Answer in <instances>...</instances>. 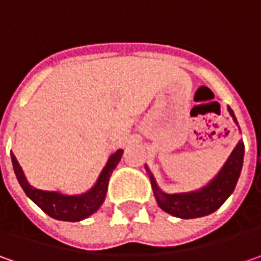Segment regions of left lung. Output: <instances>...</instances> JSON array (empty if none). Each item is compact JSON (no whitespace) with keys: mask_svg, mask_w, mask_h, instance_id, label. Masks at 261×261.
<instances>
[{"mask_svg":"<svg viewBox=\"0 0 261 261\" xmlns=\"http://www.w3.org/2000/svg\"><path fill=\"white\" fill-rule=\"evenodd\" d=\"M229 109V114L235 119L232 109ZM237 121V119H235ZM244 159V143L240 142L237 147L231 153L229 159L226 164L223 165L222 171L218 176L210 182L209 186L200 190V191H193V193H181V194H166L162 193L156 182L154 178L150 174V182L158 204L166 213L182 218V219H191V218H200L213 213L218 210L225 200L231 196L233 188L237 186V181L241 174Z\"/></svg>","mask_w":261,"mask_h":261,"instance_id":"8db88e82","label":"left lung"}]
</instances>
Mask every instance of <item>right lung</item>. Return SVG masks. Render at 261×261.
<instances>
[{
	"mask_svg": "<svg viewBox=\"0 0 261 261\" xmlns=\"http://www.w3.org/2000/svg\"><path fill=\"white\" fill-rule=\"evenodd\" d=\"M121 156H122V150L119 149L109 158L108 164L103 168L96 186L82 196H63L58 193L42 191L38 188H33L28 184L26 178L23 175V171L13 153H11V161H13V168H14V172H16L20 186L40 209L54 219L77 222L90 216L92 213H95L100 207V204L103 203L105 196H107L109 176L112 174V171L117 168Z\"/></svg>",
	"mask_w": 261,
	"mask_h": 261,
	"instance_id": "add662e5",
	"label": "right lung"
}]
</instances>
